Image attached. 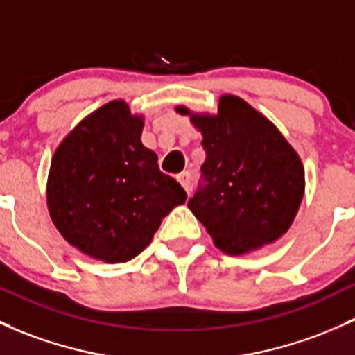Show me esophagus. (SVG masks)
I'll return each mask as SVG.
<instances>
[{"label":"esophagus","instance_id":"obj_1","mask_svg":"<svg viewBox=\"0 0 355 355\" xmlns=\"http://www.w3.org/2000/svg\"><path fill=\"white\" fill-rule=\"evenodd\" d=\"M178 181L179 184L184 188L186 193H189V189H191V176H189V173H181L178 176Z\"/></svg>","mask_w":355,"mask_h":355}]
</instances>
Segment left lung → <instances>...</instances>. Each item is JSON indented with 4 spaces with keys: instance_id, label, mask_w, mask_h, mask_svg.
Listing matches in <instances>:
<instances>
[{
    "instance_id": "obj_1",
    "label": "left lung",
    "mask_w": 355,
    "mask_h": 355,
    "mask_svg": "<svg viewBox=\"0 0 355 355\" xmlns=\"http://www.w3.org/2000/svg\"><path fill=\"white\" fill-rule=\"evenodd\" d=\"M201 132L207 184L188 207L216 249L243 255L281 239L304 194V167L279 128L235 94H222L216 113L176 106Z\"/></svg>"
}]
</instances>
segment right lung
<instances>
[{"label":"right lung","instance_id":"1","mask_svg":"<svg viewBox=\"0 0 355 355\" xmlns=\"http://www.w3.org/2000/svg\"><path fill=\"white\" fill-rule=\"evenodd\" d=\"M144 115L113 100L83 118L52 155L47 208L72 247L106 264L127 262L152 242L186 193L159 171L140 140Z\"/></svg>","mask_w":355,"mask_h":355}]
</instances>
